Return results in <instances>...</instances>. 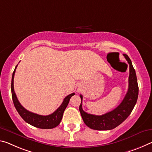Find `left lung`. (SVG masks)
<instances>
[{
	"instance_id": "8db88e82",
	"label": "left lung",
	"mask_w": 152,
	"mask_h": 152,
	"mask_svg": "<svg viewBox=\"0 0 152 152\" xmlns=\"http://www.w3.org/2000/svg\"><path fill=\"white\" fill-rule=\"evenodd\" d=\"M123 55L129 64V88L124 99L118 106L102 115L90 114L83 110V95H80L81 103L79 110L84 122L90 129L97 131H107L115 128L129 117L136 104L139 95V86L135 70L128 55L126 54Z\"/></svg>"
}]
</instances>
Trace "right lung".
Returning <instances> with one entry per match:
<instances>
[{
  "mask_svg": "<svg viewBox=\"0 0 152 152\" xmlns=\"http://www.w3.org/2000/svg\"><path fill=\"white\" fill-rule=\"evenodd\" d=\"M18 65H17L14 72L12 76L11 80V95L12 99H13V102L14 105L16 108L17 111L20 115V116L27 122L33 126L37 127L39 129H53L59 124L60 122L63 117V114L66 107L68 105L69 99L74 95V93H72L70 95H67V97L64 98V102H62L61 105L57 108V109L53 113V114L48 115H42L34 113L29 112L28 110H26L21 103L19 102V101L17 98L16 94L14 91V86H13V79L14 75H15V69Z\"/></svg>",
  "mask_w": 152,
  "mask_h": 152,
  "instance_id": "1",
  "label": "right lung"
}]
</instances>
